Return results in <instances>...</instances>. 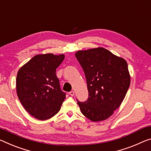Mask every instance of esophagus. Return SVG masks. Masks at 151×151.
<instances>
[{
    "label": "esophagus",
    "mask_w": 151,
    "mask_h": 151,
    "mask_svg": "<svg viewBox=\"0 0 151 151\" xmlns=\"http://www.w3.org/2000/svg\"><path fill=\"white\" fill-rule=\"evenodd\" d=\"M69 94H70V95H71V96H74V95H75V92H74L73 91H72L69 92Z\"/></svg>",
    "instance_id": "esophagus-1"
}]
</instances>
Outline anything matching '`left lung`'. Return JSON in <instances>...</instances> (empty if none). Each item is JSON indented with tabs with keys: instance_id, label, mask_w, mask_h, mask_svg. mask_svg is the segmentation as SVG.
<instances>
[{
	"instance_id": "left-lung-1",
	"label": "left lung",
	"mask_w": 151,
	"mask_h": 151,
	"mask_svg": "<svg viewBox=\"0 0 151 151\" xmlns=\"http://www.w3.org/2000/svg\"><path fill=\"white\" fill-rule=\"evenodd\" d=\"M75 56L84 70L88 91L87 101L77 102L81 113L93 122L105 120L120 106L130 87L128 64L101 47L79 50Z\"/></svg>"
}]
</instances>
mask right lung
<instances>
[{"label":"right lung","mask_w":151,"mask_h":151,"mask_svg":"<svg viewBox=\"0 0 151 151\" xmlns=\"http://www.w3.org/2000/svg\"><path fill=\"white\" fill-rule=\"evenodd\" d=\"M64 54H37L21 66L16 78L17 94L31 116L45 120L55 116L66 98L56 75Z\"/></svg>","instance_id":"right-lung-1"}]
</instances>
